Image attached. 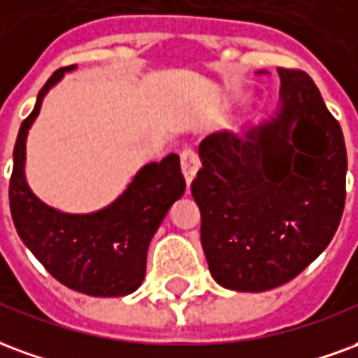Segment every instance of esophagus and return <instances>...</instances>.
Segmentation results:
<instances>
[{
    "mask_svg": "<svg viewBox=\"0 0 358 358\" xmlns=\"http://www.w3.org/2000/svg\"><path fill=\"white\" fill-rule=\"evenodd\" d=\"M181 169L182 176L187 179V182H190L196 176L198 169V154L192 150V148H185L181 150Z\"/></svg>",
    "mask_w": 358,
    "mask_h": 358,
    "instance_id": "obj_1",
    "label": "esophagus"
}]
</instances>
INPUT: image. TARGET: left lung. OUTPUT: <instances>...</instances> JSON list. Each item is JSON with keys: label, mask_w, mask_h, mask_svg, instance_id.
Masks as SVG:
<instances>
[{"label": "left lung", "mask_w": 358, "mask_h": 358, "mask_svg": "<svg viewBox=\"0 0 358 358\" xmlns=\"http://www.w3.org/2000/svg\"><path fill=\"white\" fill-rule=\"evenodd\" d=\"M282 108L250 131L211 133L190 192L211 276L238 292L289 282L322 254L345 208L343 133L303 70L278 69Z\"/></svg>", "instance_id": "1"}]
</instances>
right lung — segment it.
Listing matches in <instances>:
<instances>
[{"mask_svg":"<svg viewBox=\"0 0 358 358\" xmlns=\"http://www.w3.org/2000/svg\"><path fill=\"white\" fill-rule=\"evenodd\" d=\"M72 69L53 72L18 129L9 182L11 215L18 236L59 282L87 296H125L143 282L148 244L187 182L179 156L169 154L141 168L124 194L95 213H61L34 196L24 179L26 135L43 95Z\"/></svg>","mask_w":358,"mask_h":358,"instance_id":"right-lung-1","label":"right lung"}]
</instances>
